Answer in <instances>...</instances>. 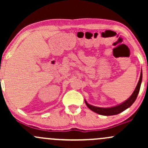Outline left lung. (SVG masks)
<instances>
[{"instance_id":"8db88e82","label":"left lung","mask_w":148,"mask_h":148,"mask_svg":"<svg viewBox=\"0 0 148 148\" xmlns=\"http://www.w3.org/2000/svg\"><path fill=\"white\" fill-rule=\"evenodd\" d=\"M142 71L140 72V79H139V81L138 82V84H137L136 87V89L134 90V92L132 93V95L130 96V97L128 99H127L126 101H124L120 104L118 105V106L111 107V108H101V107H97L95 106H92V105L89 104L87 101L85 100V102H86V104L87 105V106L90 109L92 110V111L95 112V113H98L99 115H117L118 113H121L126 110L127 108H128L129 107H130L133 104V103L135 101V100L136 99L137 96H138V94L139 92V90H140V84H141L142 82Z\"/></svg>"}]
</instances>
